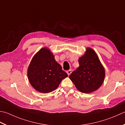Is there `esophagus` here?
<instances>
[{"label": "esophagus", "mask_w": 125, "mask_h": 125, "mask_svg": "<svg viewBox=\"0 0 125 125\" xmlns=\"http://www.w3.org/2000/svg\"><path fill=\"white\" fill-rule=\"evenodd\" d=\"M67 73L68 74V76H69L70 75L71 73H72V70H69L67 71Z\"/></svg>", "instance_id": "obj_1"}]
</instances>
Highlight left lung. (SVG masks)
Instances as JSON below:
<instances>
[{"mask_svg":"<svg viewBox=\"0 0 125 125\" xmlns=\"http://www.w3.org/2000/svg\"><path fill=\"white\" fill-rule=\"evenodd\" d=\"M79 67L69 76L76 88L83 93L99 89L103 83L105 70L95 51L90 48L79 60Z\"/></svg>","mask_w":125,"mask_h":125,"instance_id":"left-lung-1","label":"left lung"}]
</instances>
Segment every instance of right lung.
I'll return each mask as SVG.
<instances>
[{
	"instance_id": "1",
	"label": "right lung",
	"mask_w": 125,
	"mask_h": 125,
	"mask_svg": "<svg viewBox=\"0 0 125 125\" xmlns=\"http://www.w3.org/2000/svg\"><path fill=\"white\" fill-rule=\"evenodd\" d=\"M67 76L52 53L46 48L36 53L28 69L30 84L37 91L42 93H48L57 89L62 80Z\"/></svg>"
}]
</instances>
